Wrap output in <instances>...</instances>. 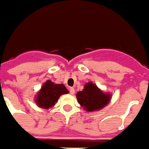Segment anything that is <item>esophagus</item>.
<instances>
[{"label": "esophagus", "mask_w": 149, "mask_h": 149, "mask_svg": "<svg viewBox=\"0 0 149 149\" xmlns=\"http://www.w3.org/2000/svg\"><path fill=\"white\" fill-rule=\"evenodd\" d=\"M69 92H70L71 95H73L74 94V92H75V90H74V88L73 87H70V88H69Z\"/></svg>", "instance_id": "1"}]
</instances>
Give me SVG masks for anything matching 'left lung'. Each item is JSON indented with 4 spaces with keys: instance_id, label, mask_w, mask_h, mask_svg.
I'll return each instance as SVG.
<instances>
[{
    "instance_id": "8db88e82",
    "label": "left lung",
    "mask_w": 149,
    "mask_h": 149,
    "mask_svg": "<svg viewBox=\"0 0 149 149\" xmlns=\"http://www.w3.org/2000/svg\"><path fill=\"white\" fill-rule=\"evenodd\" d=\"M78 103L87 111L100 110L107 106L111 100V95L104 93L95 84L88 82L84 86L83 91L76 94Z\"/></svg>"
}]
</instances>
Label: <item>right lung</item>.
<instances>
[{
	"instance_id": "right-lung-1",
	"label": "right lung",
	"mask_w": 149,
	"mask_h": 149,
	"mask_svg": "<svg viewBox=\"0 0 149 149\" xmlns=\"http://www.w3.org/2000/svg\"><path fill=\"white\" fill-rule=\"evenodd\" d=\"M69 93L63 84H55L48 80L36 95L35 103L39 107L49 109L52 107L62 95Z\"/></svg>"
}]
</instances>
